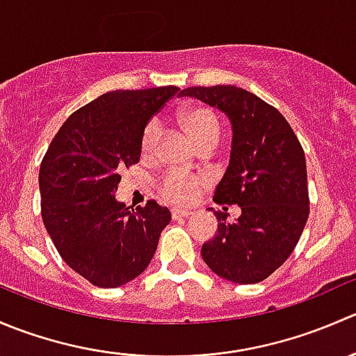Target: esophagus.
Returning a JSON list of instances; mask_svg holds the SVG:
<instances>
[{
    "label": "esophagus",
    "mask_w": 356,
    "mask_h": 356,
    "mask_svg": "<svg viewBox=\"0 0 356 356\" xmlns=\"http://www.w3.org/2000/svg\"><path fill=\"white\" fill-rule=\"evenodd\" d=\"M191 215L189 210H181V208H172V218L174 220H179V218H188Z\"/></svg>",
    "instance_id": "34e87169"
}]
</instances>
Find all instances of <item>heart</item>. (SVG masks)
<instances>
[{
    "instance_id": "b5f03b06",
    "label": "heart",
    "mask_w": 356,
    "mask_h": 356,
    "mask_svg": "<svg viewBox=\"0 0 356 356\" xmlns=\"http://www.w3.org/2000/svg\"><path fill=\"white\" fill-rule=\"evenodd\" d=\"M182 131L189 138V141L196 146V149H203L207 146H217L220 139L222 125L220 118L213 110L207 106H195L188 108L179 117ZM161 139V125L158 120H152L145 127L141 138V153L145 156L153 155ZM203 179L198 175H188L182 172H168L160 181V195L168 203L189 204L198 196Z\"/></svg>"
}]
</instances>
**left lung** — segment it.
<instances>
[{"label":"left lung","instance_id":"1","mask_svg":"<svg viewBox=\"0 0 356 356\" xmlns=\"http://www.w3.org/2000/svg\"><path fill=\"white\" fill-rule=\"evenodd\" d=\"M181 95L217 106L232 125L231 160L213 201L238 204L241 215L227 224L225 213L215 211L220 224L201 257L222 279L257 284L288 260L307 224L303 148L281 111L246 89L200 86Z\"/></svg>","mask_w":356,"mask_h":356}]
</instances>
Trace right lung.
<instances>
[{"mask_svg": "<svg viewBox=\"0 0 356 356\" xmlns=\"http://www.w3.org/2000/svg\"><path fill=\"white\" fill-rule=\"evenodd\" d=\"M179 88L111 91L67 118L39 168L41 215L60 257L98 288H118L152 261L168 208L149 200L129 210L115 191L138 163L149 118Z\"/></svg>", "mask_w": 356, "mask_h": 356, "instance_id": "obj_1", "label": "right lung"}]
</instances>
